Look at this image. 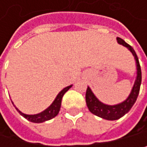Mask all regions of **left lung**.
I'll return each instance as SVG.
<instances>
[{
	"label": "left lung",
	"instance_id": "obj_1",
	"mask_svg": "<svg viewBox=\"0 0 147 147\" xmlns=\"http://www.w3.org/2000/svg\"><path fill=\"white\" fill-rule=\"evenodd\" d=\"M117 41L119 44H122L123 46L128 47L129 49V51H131L132 53V55H134L135 60H136V63H137L138 76H137V78H136V81L134 84V86L132 88V91L128 97V99L125 101L122 102L121 104L115 105V106H109V105H105V104L101 103L97 98L95 97L92 92L91 91V89L89 87H87L86 93V105L88 107L89 110L93 115L100 116L101 118H104V119H107V120H117L129 111V109L132 108V106L134 105V103L137 100V98L139 93V89H140L141 78H142V76H141V68H140V64L138 61V58L137 56V54L135 52V50L133 49V47H131L129 44H127L121 38H117Z\"/></svg>",
	"mask_w": 147,
	"mask_h": 147
}]
</instances>
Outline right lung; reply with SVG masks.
<instances>
[{"instance_id": "obj_1", "label": "right lung", "mask_w": 147, "mask_h": 147, "mask_svg": "<svg viewBox=\"0 0 147 147\" xmlns=\"http://www.w3.org/2000/svg\"><path fill=\"white\" fill-rule=\"evenodd\" d=\"M72 86H67L65 87L63 91H61L58 95L56 99L54 100V102L52 103V105L49 107L48 109H47L45 111L39 113V114H37V115H25V114H23L22 112H20L18 109V110L21 115H23L24 118H26L27 120H29L32 123H43L45 121H48L50 119H52L55 116H56L60 111V109H61V99H63L64 93L71 87Z\"/></svg>"}]
</instances>
